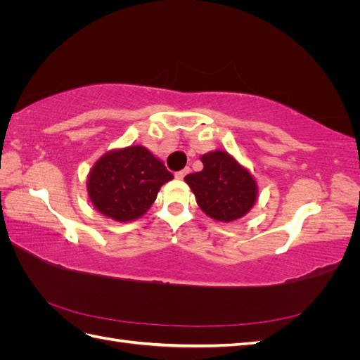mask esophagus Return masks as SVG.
Segmentation results:
<instances>
[{"mask_svg":"<svg viewBox=\"0 0 360 360\" xmlns=\"http://www.w3.org/2000/svg\"><path fill=\"white\" fill-rule=\"evenodd\" d=\"M189 171H191L189 168H184V169H181V171H179V172H176V179H179V180H183L184 177L188 176Z\"/></svg>","mask_w":360,"mask_h":360,"instance_id":"esophagus-1","label":"esophagus"}]
</instances>
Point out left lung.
I'll return each mask as SVG.
<instances>
[{
	"label": "left lung",
	"mask_w": 360,
	"mask_h": 360,
	"mask_svg": "<svg viewBox=\"0 0 360 360\" xmlns=\"http://www.w3.org/2000/svg\"><path fill=\"white\" fill-rule=\"evenodd\" d=\"M200 159L204 168L189 174L184 181L207 216L219 222H233L252 210L258 197V184L252 172L219 148Z\"/></svg>",
	"instance_id": "1"
}]
</instances>
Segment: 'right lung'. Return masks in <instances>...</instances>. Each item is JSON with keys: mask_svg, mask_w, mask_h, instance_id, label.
Instances as JSON below:
<instances>
[{"mask_svg": "<svg viewBox=\"0 0 360 360\" xmlns=\"http://www.w3.org/2000/svg\"><path fill=\"white\" fill-rule=\"evenodd\" d=\"M172 179L148 148L132 144L106 151L94 162L86 177V192L97 212L126 224L144 216L160 188Z\"/></svg>", "mask_w": 360, "mask_h": 360, "instance_id": "1", "label": "right lung"}]
</instances>
